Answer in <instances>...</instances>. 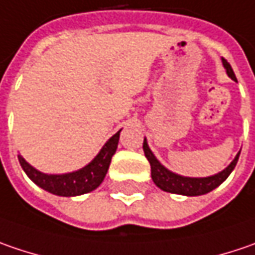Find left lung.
<instances>
[{"mask_svg":"<svg viewBox=\"0 0 255 255\" xmlns=\"http://www.w3.org/2000/svg\"><path fill=\"white\" fill-rule=\"evenodd\" d=\"M224 69L227 70L228 77H231L234 82H237L236 74L231 69L230 63L223 58ZM143 152L145 156L150 163V175H152V181L155 185L160 188L165 192H171V194H178V195H185V197H198V195H204L208 194L212 189H215L217 186L223 184L224 181L230 176V173L234 171L238 158H240V152L236 155V158L233 162L223 169L221 172L205 176V178H191V176H182L179 173L169 171L168 168H165L159 160L156 159V156L153 155V152L150 150V147L147 145L146 137L143 140Z\"/></svg>","mask_w":255,"mask_h":255,"instance_id":"8db88e82","label":"left lung"}]
</instances>
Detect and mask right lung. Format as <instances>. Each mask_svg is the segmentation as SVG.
<instances>
[{"label": "right lung", "instance_id": "obj_1", "mask_svg": "<svg viewBox=\"0 0 255 255\" xmlns=\"http://www.w3.org/2000/svg\"><path fill=\"white\" fill-rule=\"evenodd\" d=\"M121 132L122 129L103 145L92 162H89L86 166L77 171L69 172V173H44L31 166L21 155H18L19 165L34 184L38 185L40 188H43L50 194H54L58 197L83 195L95 191L103 182L108 173L112 156L118 149Z\"/></svg>", "mask_w": 255, "mask_h": 255}]
</instances>
